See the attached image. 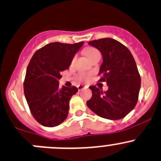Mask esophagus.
Returning <instances> with one entry per match:
<instances>
[{"mask_svg": "<svg viewBox=\"0 0 161 161\" xmlns=\"http://www.w3.org/2000/svg\"><path fill=\"white\" fill-rule=\"evenodd\" d=\"M85 88H88V86H83V85L78 86V90H79V91H80V90H83V89Z\"/></svg>", "mask_w": 161, "mask_h": 161, "instance_id": "34e87169", "label": "esophagus"}]
</instances>
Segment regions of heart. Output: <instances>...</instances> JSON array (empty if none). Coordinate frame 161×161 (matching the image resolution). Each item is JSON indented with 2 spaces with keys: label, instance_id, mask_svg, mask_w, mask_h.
Here are the masks:
<instances>
[{
  "label": "heart",
  "instance_id": "1",
  "mask_svg": "<svg viewBox=\"0 0 161 161\" xmlns=\"http://www.w3.org/2000/svg\"><path fill=\"white\" fill-rule=\"evenodd\" d=\"M85 53H86V55L88 57V58L90 59V60H92V59H93L95 56H97V54H100V53L97 49H94V48H87V49H85ZM75 59H76V57H75L72 60V63H74V61L75 60ZM79 78L80 79H86V75L85 74H83V73H81V74H79Z\"/></svg>",
  "mask_w": 161,
  "mask_h": 161
}]
</instances>
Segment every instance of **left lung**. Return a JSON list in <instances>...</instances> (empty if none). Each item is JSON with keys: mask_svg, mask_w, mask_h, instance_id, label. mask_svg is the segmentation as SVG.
<instances>
[{"mask_svg": "<svg viewBox=\"0 0 161 161\" xmlns=\"http://www.w3.org/2000/svg\"><path fill=\"white\" fill-rule=\"evenodd\" d=\"M88 44L102 54L99 81L106 82L108 90L103 92L95 86H90L92 97L87 101V106L102 118L120 119L138 102L141 77L135 59L125 46L113 38L93 40Z\"/></svg>", "mask_w": 161, "mask_h": 161, "instance_id": "obj_1", "label": "left lung"}]
</instances>
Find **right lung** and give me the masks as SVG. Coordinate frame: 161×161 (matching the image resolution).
I'll use <instances>...</instances> for the list:
<instances>
[{"label":"right lung","instance_id":"add662e5","mask_svg":"<svg viewBox=\"0 0 161 161\" xmlns=\"http://www.w3.org/2000/svg\"><path fill=\"white\" fill-rule=\"evenodd\" d=\"M84 42H52L34 53L26 68L24 94L31 114L44 127H53L66 119L69 101L77 87L59 88L62 71L68 69Z\"/></svg>","mask_w":161,"mask_h":161}]
</instances>
